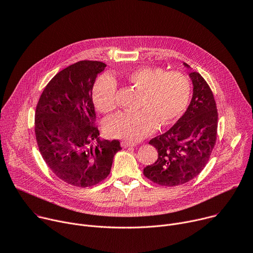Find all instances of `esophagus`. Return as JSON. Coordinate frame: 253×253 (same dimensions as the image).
I'll return each instance as SVG.
<instances>
[{"label":"esophagus","mask_w":253,"mask_h":253,"mask_svg":"<svg viewBox=\"0 0 253 253\" xmlns=\"http://www.w3.org/2000/svg\"><path fill=\"white\" fill-rule=\"evenodd\" d=\"M121 146L123 148H127V147H135L136 143L135 142H129V141H122L121 142Z\"/></svg>","instance_id":"34e87169"}]
</instances>
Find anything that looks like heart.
Segmentation results:
<instances>
[{"label": "heart", "instance_id": "heart-1", "mask_svg": "<svg viewBox=\"0 0 253 253\" xmlns=\"http://www.w3.org/2000/svg\"><path fill=\"white\" fill-rule=\"evenodd\" d=\"M126 80L142 92L137 112H120L105 122L106 133L114 138L137 141L151 134L158 127L175 122L183 114L190 99V82L178 72L157 67H140L126 74ZM117 82L111 75H102L95 83L92 100L102 113L116 107Z\"/></svg>", "mask_w": 253, "mask_h": 253}]
</instances>
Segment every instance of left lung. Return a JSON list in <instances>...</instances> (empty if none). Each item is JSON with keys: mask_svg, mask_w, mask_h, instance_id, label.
<instances>
[{"mask_svg": "<svg viewBox=\"0 0 253 253\" xmlns=\"http://www.w3.org/2000/svg\"><path fill=\"white\" fill-rule=\"evenodd\" d=\"M190 69V66L183 63ZM193 94L185 113L165 133L149 144L158 159L144 168V175L162 186L184 184L205 167L216 142L217 109L206 81L197 72L189 73Z\"/></svg>", "mask_w": 253, "mask_h": 253, "instance_id": "1", "label": "left lung"}]
</instances>
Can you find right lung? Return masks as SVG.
<instances>
[{
  "label": "right lung",
  "mask_w": 253,
  "mask_h": 253,
  "mask_svg": "<svg viewBox=\"0 0 253 253\" xmlns=\"http://www.w3.org/2000/svg\"><path fill=\"white\" fill-rule=\"evenodd\" d=\"M106 68L80 61L59 73L44 89L35 114V134L46 164L64 182L78 187L98 184L109 175L118 140H99L92 90Z\"/></svg>",
  "instance_id": "right-lung-1"
}]
</instances>
